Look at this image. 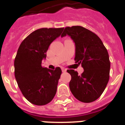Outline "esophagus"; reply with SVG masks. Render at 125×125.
Masks as SVG:
<instances>
[{
    "instance_id": "1",
    "label": "esophagus",
    "mask_w": 125,
    "mask_h": 125,
    "mask_svg": "<svg viewBox=\"0 0 125 125\" xmlns=\"http://www.w3.org/2000/svg\"><path fill=\"white\" fill-rule=\"evenodd\" d=\"M62 70L63 72H66V71H67V70H66V69H65V68H62Z\"/></svg>"
}]
</instances>
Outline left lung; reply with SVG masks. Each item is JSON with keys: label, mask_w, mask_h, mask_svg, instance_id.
Returning a JSON list of instances; mask_svg holds the SVG:
<instances>
[{"label": "left lung", "mask_w": 125, "mask_h": 125, "mask_svg": "<svg viewBox=\"0 0 125 125\" xmlns=\"http://www.w3.org/2000/svg\"><path fill=\"white\" fill-rule=\"evenodd\" d=\"M66 35L75 43L74 60L84 68L81 75L73 70H67L72 76L70 89L80 101L94 102L101 96L109 80L110 62L107 49L98 36L81 26L65 27L61 37Z\"/></svg>", "instance_id": "8db88e82"}]
</instances>
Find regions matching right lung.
Listing matches in <instances>:
<instances>
[{"mask_svg": "<svg viewBox=\"0 0 125 125\" xmlns=\"http://www.w3.org/2000/svg\"><path fill=\"white\" fill-rule=\"evenodd\" d=\"M63 28H41L29 35L21 43L15 57V76L23 95L29 102L42 106L48 104L57 92L62 74L60 67L54 70L43 68L50 44L60 37Z\"/></svg>", "mask_w": 125, "mask_h": 125, "instance_id": "obj_1", "label": "right lung"}]
</instances>
